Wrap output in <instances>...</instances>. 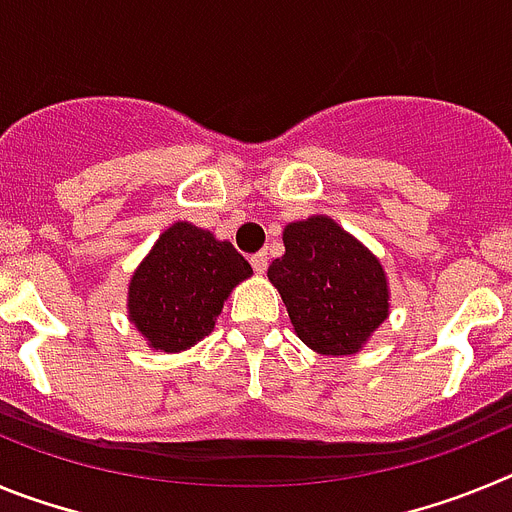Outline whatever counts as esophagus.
<instances>
[{"mask_svg": "<svg viewBox=\"0 0 512 512\" xmlns=\"http://www.w3.org/2000/svg\"><path fill=\"white\" fill-rule=\"evenodd\" d=\"M251 266L256 274H264L266 266H269V256L266 253H256V256H251Z\"/></svg>", "mask_w": 512, "mask_h": 512, "instance_id": "1", "label": "esophagus"}]
</instances>
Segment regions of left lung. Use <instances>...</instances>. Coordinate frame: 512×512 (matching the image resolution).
I'll list each match as a JSON object with an SVG mask.
<instances>
[{"label": "left lung", "mask_w": 512, "mask_h": 512, "mask_svg": "<svg viewBox=\"0 0 512 512\" xmlns=\"http://www.w3.org/2000/svg\"><path fill=\"white\" fill-rule=\"evenodd\" d=\"M284 256L269 266L297 338L323 356L359 354L390 318L382 261L328 215L289 223Z\"/></svg>", "instance_id": "1"}]
</instances>
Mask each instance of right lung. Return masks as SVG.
Instances as JSON below:
<instances>
[{
  "instance_id": "add662e5",
  "label": "right lung",
  "mask_w": 512,
  "mask_h": 512,
  "mask_svg": "<svg viewBox=\"0 0 512 512\" xmlns=\"http://www.w3.org/2000/svg\"><path fill=\"white\" fill-rule=\"evenodd\" d=\"M251 274L233 243L176 220L130 277L128 318L148 348L179 354L210 336L223 302Z\"/></svg>"
}]
</instances>
